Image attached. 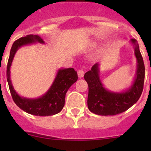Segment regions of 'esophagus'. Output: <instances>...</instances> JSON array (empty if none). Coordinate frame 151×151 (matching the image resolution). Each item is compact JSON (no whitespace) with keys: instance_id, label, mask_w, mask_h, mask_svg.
Segmentation results:
<instances>
[{"instance_id":"34e87169","label":"esophagus","mask_w":151,"mask_h":151,"mask_svg":"<svg viewBox=\"0 0 151 151\" xmlns=\"http://www.w3.org/2000/svg\"><path fill=\"white\" fill-rule=\"evenodd\" d=\"M77 74H78V77L80 78H83V76H84V71H83V70H78Z\"/></svg>"}]
</instances>
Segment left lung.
Listing matches in <instances>:
<instances>
[{
    "instance_id": "1",
    "label": "left lung",
    "mask_w": 151,
    "mask_h": 151,
    "mask_svg": "<svg viewBox=\"0 0 151 151\" xmlns=\"http://www.w3.org/2000/svg\"><path fill=\"white\" fill-rule=\"evenodd\" d=\"M137 58V70L133 83L126 91L113 92L106 89L100 80L99 63H96L84 75L88 85V107L93 113L115 115L125 112L139 100L143 90L145 65L137 41L131 39Z\"/></svg>"
}]
</instances>
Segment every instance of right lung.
I'll list each match as a JSON object with an SVG mask.
<instances>
[{
	"instance_id": "obj_1",
	"label": "right lung",
	"mask_w": 151,
	"mask_h": 151,
	"mask_svg": "<svg viewBox=\"0 0 151 151\" xmlns=\"http://www.w3.org/2000/svg\"><path fill=\"white\" fill-rule=\"evenodd\" d=\"M45 44L38 35H28L14 42L10 51L6 69V78L12 99L14 103L25 112L37 116H50L58 114L65 104V97L68 88L77 80V73L73 68H60L48 91L42 96L28 99L18 95L14 89L10 78V68L16 52L21 47L36 43Z\"/></svg>"
}]
</instances>
